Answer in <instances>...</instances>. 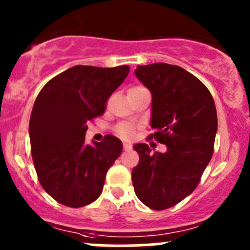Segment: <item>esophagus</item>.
Segmentation results:
<instances>
[{
  "label": "esophagus",
  "instance_id": "esophagus-1",
  "mask_svg": "<svg viewBox=\"0 0 250 250\" xmlns=\"http://www.w3.org/2000/svg\"><path fill=\"white\" fill-rule=\"evenodd\" d=\"M123 148H125V151H128V150H130V148H132V145H130V144H128V143H125V144H123Z\"/></svg>",
  "mask_w": 250,
  "mask_h": 250
}]
</instances>
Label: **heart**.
<instances>
[{
  "label": "heart",
  "instance_id": "obj_1",
  "mask_svg": "<svg viewBox=\"0 0 250 250\" xmlns=\"http://www.w3.org/2000/svg\"><path fill=\"white\" fill-rule=\"evenodd\" d=\"M140 89H144V87H140V85H138V87L130 88L129 92H135V90H140ZM134 132H135L134 125H130V123H127V122L120 123V125L116 127V133H117V134L125 140L130 139V138L134 135Z\"/></svg>",
  "mask_w": 250,
  "mask_h": 250
}]
</instances>
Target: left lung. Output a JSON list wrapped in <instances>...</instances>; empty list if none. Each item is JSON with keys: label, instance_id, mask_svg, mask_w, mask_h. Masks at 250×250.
I'll return each instance as SVG.
<instances>
[{"label": "left lung", "instance_id": "8db88e82", "mask_svg": "<svg viewBox=\"0 0 250 250\" xmlns=\"http://www.w3.org/2000/svg\"><path fill=\"white\" fill-rule=\"evenodd\" d=\"M135 76L152 94L148 139L167 151L152 152L147 144L133 146L139 163L132 172L135 195L148 208L165 210L197 188L211 160L218 117L208 88L185 69L166 62L137 66Z\"/></svg>", "mask_w": 250, "mask_h": 250}]
</instances>
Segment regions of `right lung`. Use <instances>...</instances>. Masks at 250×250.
Listing matches in <instances>:
<instances>
[{
  "instance_id": "1",
  "label": "right lung",
  "mask_w": 250,
  "mask_h": 250,
  "mask_svg": "<svg viewBox=\"0 0 250 250\" xmlns=\"http://www.w3.org/2000/svg\"><path fill=\"white\" fill-rule=\"evenodd\" d=\"M129 70L128 65H76L53 77L37 95L29 125L32 161L40 184L57 202L80 208L102 193L122 143L109 134L92 146L84 135Z\"/></svg>"
}]
</instances>
